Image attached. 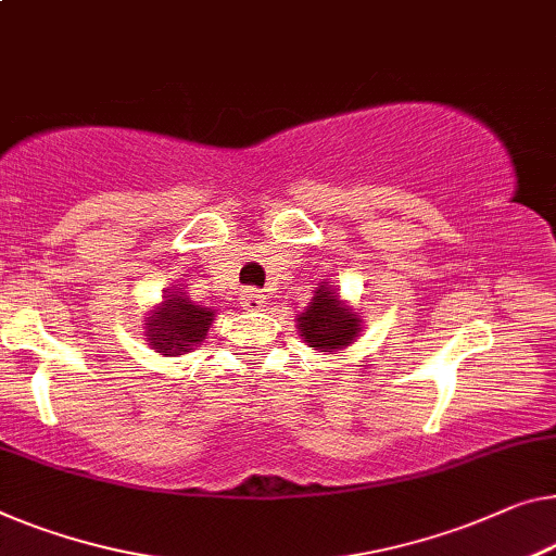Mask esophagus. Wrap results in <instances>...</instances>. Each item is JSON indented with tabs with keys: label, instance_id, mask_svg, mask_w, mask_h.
<instances>
[{
	"label": "esophagus",
	"instance_id": "34e87169",
	"mask_svg": "<svg viewBox=\"0 0 556 556\" xmlns=\"http://www.w3.org/2000/svg\"><path fill=\"white\" fill-rule=\"evenodd\" d=\"M264 300H267V296H264L260 289H254V287H247L239 292V304H242L244 309H262Z\"/></svg>",
	"mask_w": 556,
	"mask_h": 556
}]
</instances>
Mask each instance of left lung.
Masks as SVG:
<instances>
[{
    "label": "left lung",
    "instance_id": "8db88e82",
    "mask_svg": "<svg viewBox=\"0 0 556 556\" xmlns=\"http://www.w3.org/2000/svg\"><path fill=\"white\" fill-rule=\"evenodd\" d=\"M327 285V281H325ZM321 285L309 306L300 314V337L309 346H319L325 352L342 350L357 337L359 319L337 300V294Z\"/></svg>",
    "mask_w": 556,
    "mask_h": 556
}]
</instances>
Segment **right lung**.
<instances>
[{
    "mask_svg": "<svg viewBox=\"0 0 556 556\" xmlns=\"http://www.w3.org/2000/svg\"><path fill=\"white\" fill-rule=\"evenodd\" d=\"M214 312L202 304L189 302L185 292H169L149 321V339L154 350H160L169 357L185 354L206 339V329L212 327Z\"/></svg>",
    "mask_w": 556,
    "mask_h": 556,
    "instance_id": "obj_1",
    "label": "right lung"
}]
</instances>
